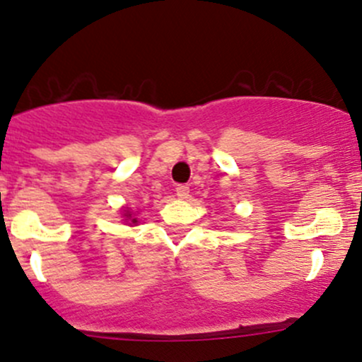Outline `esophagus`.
Instances as JSON below:
<instances>
[{"instance_id": "obj_1", "label": "esophagus", "mask_w": 362, "mask_h": 362, "mask_svg": "<svg viewBox=\"0 0 362 362\" xmlns=\"http://www.w3.org/2000/svg\"><path fill=\"white\" fill-rule=\"evenodd\" d=\"M175 192H177V196L180 197V199H185V197L189 196V187L185 184H178L177 187H175Z\"/></svg>"}]
</instances>
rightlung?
<instances>
[{
	"mask_svg": "<svg viewBox=\"0 0 362 362\" xmlns=\"http://www.w3.org/2000/svg\"><path fill=\"white\" fill-rule=\"evenodd\" d=\"M127 216H130V213H128ZM132 222H133V223H136V218H132Z\"/></svg>",
	"mask_w": 362,
	"mask_h": 362,
	"instance_id": "1",
	"label": "right lung"
}]
</instances>
